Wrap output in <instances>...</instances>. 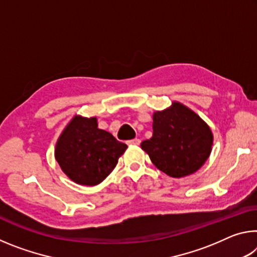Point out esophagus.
Returning a JSON list of instances; mask_svg holds the SVG:
<instances>
[{
  "label": "esophagus",
  "mask_w": 257,
  "mask_h": 257,
  "mask_svg": "<svg viewBox=\"0 0 257 257\" xmlns=\"http://www.w3.org/2000/svg\"><path fill=\"white\" fill-rule=\"evenodd\" d=\"M127 143L129 145H139V144H141V139L135 138V139H132V141H128Z\"/></svg>",
  "instance_id": "esophagus-1"
}]
</instances>
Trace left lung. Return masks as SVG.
<instances>
[{"label":"left lung","instance_id":"left-lung-1","mask_svg":"<svg viewBox=\"0 0 257 257\" xmlns=\"http://www.w3.org/2000/svg\"><path fill=\"white\" fill-rule=\"evenodd\" d=\"M213 135L199 116L179 102L153 114V136L141 144L156 168L172 178L196 172L211 154Z\"/></svg>","mask_w":257,"mask_h":257}]
</instances>
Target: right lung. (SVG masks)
<instances>
[{
    "mask_svg": "<svg viewBox=\"0 0 257 257\" xmlns=\"http://www.w3.org/2000/svg\"><path fill=\"white\" fill-rule=\"evenodd\" d=\"M125 150L112 134L98 129L96 118L76 115L58 139L55 159L76 184L95 186L110 175Z\"/></svg>",
    "mask_w": 257,
    "mask_h": 257,
    "instance_id": "obj_1",
    "label": "right lung"
}]
</instances>
